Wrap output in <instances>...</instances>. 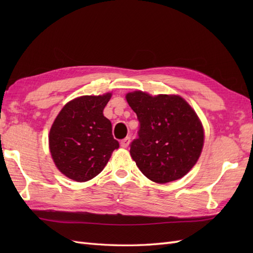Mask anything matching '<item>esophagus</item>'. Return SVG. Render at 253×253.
<instances>
[{
	"label": "esophagus",
	"instance_id": "obj_1",
	"mask_svg": "<svg viewBox=\"0 0 253 253\" xmlns=\"http://www.w3.org/2000/svg\"><path fill=\"white\" fill-rule=\"evenodd\" d=\"M129 143H130V137H126L125 139H123V140L121 141V147L127 148L128 146H129Z\"/></svg>",
	"mask_w": 253,
	"mask_h": 253
}]
</instances>
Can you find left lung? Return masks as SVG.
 Returning <instances> with one entry per match:
<instances>
[{
	"label": "left lung",
	"instance_id": "left-lung-1",
	"mask_svg": "<svg viewBox=\"0 0 253 253\" xmlns=\"http://www.w3.org/2000/svg\"><path fill=\"white\" fill-rule=\"evenodd\" d=\"M126 100L140 124L138 138L130 144L139 169L158 184L184 177L203 148V127L196 112L179 95L133 91Z\"/></svg>",
	"mask_w": 253,
	"mask_h": 253
}]
</instances>
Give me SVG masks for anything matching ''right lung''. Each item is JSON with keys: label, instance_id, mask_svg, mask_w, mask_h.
Wrapping results in <instances>:
<instances>
[{"label": "right lung", "instance_id": "obj_1", "mask_svg": "<svg viewBox=\"0 0 253 253\" xmlns=\"http://www.w3.org/2000/svg\"><path fill=\"white\" fill-rule=\"evenodd\" d=\"M112 94L83 95L69 101L51 127L49 146L56 168L84 182L100 174L120 143L103 110Z\"/></svg>", "mask_w": 253, "mask_h": 253}]
</instances>
